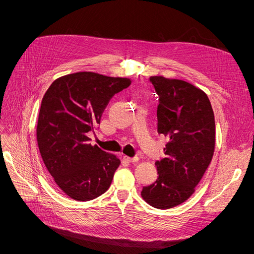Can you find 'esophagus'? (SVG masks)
I'll return each mask as SVG.
<instances>
[{
	"label": "esophagus",
	"instance_id": "1",
	"mask_svg": "<svg viewBox=\"0 0 254 254\" xmlns=\"http://www.w3.org/2000/svg\"><path fill=\"white\" fill-rule=\"evenodd\" d=\"M124 159L128 163H137L139 161V157L138 156H134V157H129V156H127L125 155L124 156Z\"/></svg>",
	"mask_w": 254,
	"mask_h": 254
}]
</instances>
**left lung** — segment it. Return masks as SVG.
<instances>
[{"label":"left lung","mask_w":254,"mask_h":254,"mask_svg":"<svg viewBox=\"0 0 254 254\" xmlns=\"http://www.w3.org/2000/svg\"><path fill=\"white\" fill-rule=\"evenodd\" d=\"M158 95L157 131L168 137L165 157L155 163L158 177L141 191L157 209L185 202L203 178L215 148V120L211 103L198 87L179 79L151 76Z\"/></svg>","instance_id":"left-lung-1"}]
</instances>
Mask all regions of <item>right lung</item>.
Listing matches in <instances>:
<instances>
[{
  "label": "right lung",
  "mask_w": 254,
  "mask_h": 254,
  "mask_svg": "<svg viewBox=\"0 0 254 254\" xmlns=\"http://www.w3.org/2000/svg\"><path fill=\"white\" fill-rule=\"evenodd\" d=\"M130 82L78 72L56 79L45 92L38 117V147L53 181L75 201L93 199L110 188L119 158L89 144L87 132L100 125L111 98Z\"/></svg>",
  "instance_id": "add662e5"
}]
</instances>
